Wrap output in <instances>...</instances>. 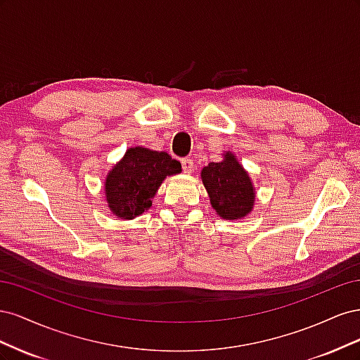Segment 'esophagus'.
Instances as JSON below:
<instances>
[{"mask_svg":"<svg viewBox=\"0 0 360 360\" xmlns=\"http://www.w3.org/2000/svg\"><path fill=\"white\" fill-rule=\"evenodd\" d=\"M181 167H183V171L191 174L192 169H193V160L191 158H184L181 159Z\"/></svg>","mask_w":360,"mask_h":360,"instance_id":"34e87169","label":"esophagus"}]
</instances>
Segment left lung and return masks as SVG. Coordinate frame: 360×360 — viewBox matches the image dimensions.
Listing matches in <instances>:
<instances>
[{"instance_id": "1", "label": "left lung", "mask_w": 360, "mask_h": 360, "mask_svg": "<svg viewBox=\"0 0 360 360\" xmlns=\"http://www.w3.org/2000/svg\"><path fill=\"white\" fill-rule=\"evenodd\" d=\"M210 204L224 219H242L254 209L255 189L248 172L230 151L222 162H212L201 171Z\"/></svg>"}]
</instances>
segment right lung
<instances>
[{
  "label": "right lung",
  "instance_id": "1",
  "mask_svg": "<svg viewBox=\"0 0 360 360\" xmlns=\"http://www.w3.org/2000/svg\"><path fill=\"white\" fill-rule=\"evenodd\" d=\"M180 171V162L165 151L144 147L129 148L106 176L108 207L120 219H134L150 209L151 200L167 176Z\"/></svg>",
  "mask_w": 360,
  "mask_h": 360
}]
</instances>
